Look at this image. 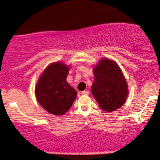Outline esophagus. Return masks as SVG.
Returning <instances> with one entry per match:
<instances>
[{
	"label": "esophagus",
	"instance_id": "1",
	"mask_svg": "<svg viewBox=\"0 0 160 160\" xmlns=\"http://www.w3.org/2000/svg\"><path fill=\"white\" fill-rule=\"evenodd\" d=\"M88 93H89L88 91H83L81 92V94H82V95H88Z\"/></svg>",
	"mask_w": 160,
	"mask_h": 160
}]
</instances>
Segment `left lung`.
<instances>
[{
	"label": "left lung",
	"mask_w": 160,
	"mask_h": 160,
	"mask_svg": "<svg viewBox=\"0 0 160 160\" xmlns=\"http://www.w3.org/2000/svg\"><path fill=\"white\" fill-rule=\"evenodd\" d=\"M94 82L91 92L101 109L112 112L123 105L128 86L118 66L113 61L102 58L93 68Z\"/></svg>",
	"instance_id": "obj_1"
}]
</instances>
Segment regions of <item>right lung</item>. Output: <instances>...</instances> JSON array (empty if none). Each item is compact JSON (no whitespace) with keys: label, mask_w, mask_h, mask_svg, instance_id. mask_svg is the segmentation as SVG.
Returning <instances> with one entry per match:
<instances>
[{"label":"right lung","mask_w":160,"mask_h":160,"mask_svg":"<svg viewBox=\"0 0 160 160\" xmlns=\"http://www.w3.org/2000/svg\"><path fill=\"white\" fill-rule=\"evenodd\" d=\"M69 70L64 63H53L46 68L36 86L37 101L51 114H64L77 97V91L67 82Z\"/></svg>","instance_id":"right-lung-1"}]
</instances>
